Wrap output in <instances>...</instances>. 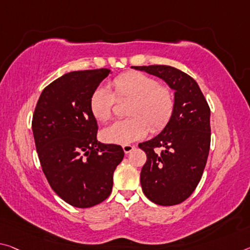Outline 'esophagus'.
Returning <instances> with one entry per match:
<instances>
[{"label":"esophagus","mask_w":250,"mask_h":250,"mask_svg":"<svg viewBox=\"0 0 250 250\" xmlns=\"http://www.w3.org/2000/svg\"><path fill=\"white\" fill-rule=\"evenodd\" d=\"M122 148H124V151H125V154H128V153H130L132 151V150L136 148V146H132V145H125L124 146H122Z\"/></svg>","instance_id":"obj_1"}]
</instances>
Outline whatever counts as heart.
Instances as JSON below:
<instances>
[{
    "label": "heart",
    "mask_w": 250,
    "mask_h": 250,
    "mask_svg": "<svg viewBox=\"0 0 250 250\" xmlns=\"http://www.w3.org/2000/svg\"><path fill=\"white\" fill-rule=\"evenodd\" d=\"M113 93L98 86L91 94L90 112L98 121H108L112 114L114 98L131 100L125 111L129 119L114 122L102 130L101 138L114 145H128L144 138L148 129L158 131L167 125L173 111L171 91L157 80L138 71L119 75L111 83ZM149 126L148 127L147 125Z\"/></svg>",
    "instance_id": "heart-1"
}]
</instances>
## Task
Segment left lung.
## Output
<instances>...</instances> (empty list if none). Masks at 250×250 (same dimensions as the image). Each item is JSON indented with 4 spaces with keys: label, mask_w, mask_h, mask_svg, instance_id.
Here are the masks:
<instances>
[{
    "label": "left lung",
    "mask_w": 250,
    "mask_h": 250,
    "mask_svg": "<svg viewBox=\"0 0 250 250\" xmlns=\"http://www.w3.org/2000/svg\"><path fill=\"white\" fill-rule=\"evenodd\" d=\"M161 79L173 92V111L164 130L139 144L146 154L142 191L152 203L173 206L191 195L203 176L210 148V109L198 83L169 65L133 66Z\"/></svg>",
    "instance_id": "8db88e82"
}]
</instances>
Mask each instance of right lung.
<instances>
[{"label": "right lung", "instance_id": "1", "mask_svg": "<svg viewBox=\"0 0 250 250\" xmlns=\"http://www.w3.org/2000/svg\"><path fill=\"white\" fill-rule=\"evenodd\" d=\"M110 73L97 69L62 75L42 91L34 110L32 131L43 172L53 191L77 208L110 196L125 156L120 146L98 142L89 108L91 94Z\"/></svg>", "mask_w": 250, "mask_h": 250}]
</instances>
